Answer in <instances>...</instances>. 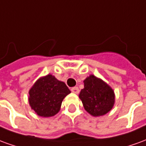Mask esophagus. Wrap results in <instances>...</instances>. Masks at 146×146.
Wrapping results in <instances>:
<instances>
[{
    "mask_svg": "<svg viewBox=\"0 0 146 146\" xmlns=\"http://www.w3.org/2000/svg\"><path fill=\"white\" fill-rule=\"evenodd\" d=\"M71 92L73 93H75V94H78L79 93V88L77 87H73L71 88Z\"/></svg>",
    "mask_w": 146,
    "mask_h": 146,
    "instance_id": "1",
    "label": "esophagus"
}]
</instances>
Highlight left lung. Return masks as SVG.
<instances>
[{"mask_svg": "<svg viewBox=\"0 0 146 146\" xmlns=\"http://www.w3.org/2000/svg\"><path fill=\"white\" fill-rule=\"evenodd\" d=\"M84 88L79 98L85 110L92 116H103L110 112L115 102L113 90L102 80L90 75L84 80Z\"/></svg>", "mask_w": 146, "mask_h": 146, "instance_id": "obj_1", "label": "left lung"}]
</instances>
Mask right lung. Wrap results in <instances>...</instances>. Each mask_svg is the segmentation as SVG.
<instances>
[{"instance_id":"right-lung-1","label":"right lung","mask_w":146,"mask_h":146,"mask_svg":"<svg viewBox=\"0 0 146 146\" xmlns=\"http://www.w3.org/2000/svg\"><path fill=\"white\" fill-rule=\"evenodd\" d=\"M70 92L65 83L48 74L37 80L30 88L29 103L38 116L50 117L58 113L62 102Z\"/></svg>"}]
</instances>
